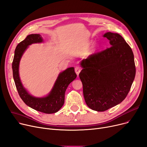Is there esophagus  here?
Instances as JSON below:
<instances>
[{
  "label": "esophagus",
  "mask_w": 147,
  "mask_h": 147,
  "mask_svg": "<svg viewBox=\"0 0 147 147\" xmlns=\"http://www.w3.org/2000/svg\"><path fill=\"white\" fill-rule=\"evenodd\" d=\"M80 71H81V68H80V67H76L75 68V72H76V74H77V75H78H78H79V74L80 73Z\"/></svg>",
  "instance_id": "1"
}]
</instances>
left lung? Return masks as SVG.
Returning <instances> with one entry per match:
<instances>
[{
  "label": "left lung",
  "mask_w": 147,
  "mask_h": 147,
  "mask_svg": "<svg viewBox=\"0 0 147 147\" xmlns=\"http://www.w3.org/2000/svg\"><path fill=\"white\" fill-rule=\"evenodd\" d=\"M111 47L83 59L79 73L87 106L103 112L121 103L135 79L136 67L131 47L117 33L104 35Z\"/></svg>",
  "instance_id": "left-lung-1"
}]
</instances>
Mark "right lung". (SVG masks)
I'll return each instance as SVG.
<instances>
[{"mask_svg":"<svg viewBox=\"0 0 147 147\" xmlns=\"http://www.w3.org/2000/svg\"><path fill=\"white\" fill-rule=\"evenodd\" d=\"M42 41L40 34H30L18 44L12 64V73L18 93L25 104L37 111L53 113L58 112L63 106L66 89L70 83L76 78L77 75L74 67L68 68L59 74L52 91L47 96L38 98L30 95L23 87L19 77V63L23 53L29 45Z\"/></svg>","mask_w":147,"mask_h":147,"instance_id":"right-lung-1","label":"right lung"}]
</instances>
